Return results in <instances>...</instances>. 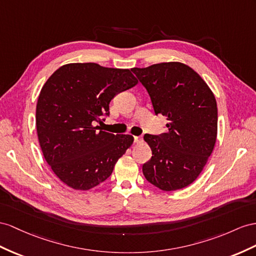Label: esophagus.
<instances>
[{
	"instance_id": "esophagus-1",
	"label": "esophagus",
	"mask_w": 256,
	"mask_h": 256,
	"mask_svg": "<svg viewBox=\"0 0 256 256\" xmlns=\"http://www.w3.org/2000/svg\"><path fill=\"white\" fill-rule=\"evenodd\" d=\"M142 140V136H134V142H140Z\"/></svg>"
}]
</instances>
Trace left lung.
Returning a JSON list of instances; mask_svg holds the SVG:
<instances>
[{
    "label": "left lung",
    "instance_id": "obj_1",
    "mask_svg": "<svg viewBox=\"0 0 256 256\" xmlns=\"http://www.w3.org/2000/svg\"><path fill=\"white\" fill-rule=\"evenodd\" d=\"M132 71L145 86L156 114L166 116V133L144 135L152 156L142 164L146 180L163 192L190 185L211 156L218 134V106L202 78L182 62Z\"/></svg>",
    "mask_w": 256,
    "mask_h": 256
}]
</instances>
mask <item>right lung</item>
Listing matches in <instances>:
<instances>
[{"label":"right lung","instance_id":"add662e5","mask_svg":"<svg viewBox=\"0 0 256 256\" xmlns=\"http://www.w3.org/2000/svg\"><path fill=\"white\" fill-rule=\"evenodd\" d=\"M137 83L128 69L94 62L64 64L45 82L36 104V132L45 160L66 185L88 190L112 173L134 138L95 124L109 116L116 95Z\"/></svg>","mask_w":256,"mask_h":256}]
</instances>
